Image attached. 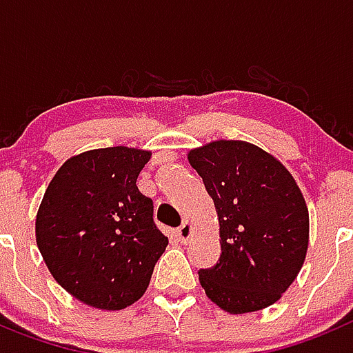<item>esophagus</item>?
Returning <instances> with one entry per match:
<instances>
[{
    "label": "esophagus",
    "instance_id": "34e87169",
    "mask_svg": "<svg viewBox=\"0 0 353 353\" xmlns=\"http://www.w3.org/2000/svg\"><path fill=\"white\" fill-rule=\"evenodd\" d=\"M192 232H194V225H192V222L185 220V222L181 223V228L176 231L177 240H179L181 243H188V240L192 238Z\"/></svg>",
    "mask_w": 353,
    "mask_h": 353
}]
</instances>
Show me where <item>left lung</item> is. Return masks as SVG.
I'll return each instance as SVG.
<instances>
[{"instance_id":"obj_1","label":"left lung","mask_w":353,"mask_h":353,"mask_svg":"<svg viewBox=\"0 0 353 353\" xmlns=\"http://www.w3.org/2000/svg\"><path fill=\"white\" fill-rule=\"evenodd\" d=\"M186 156L219 220V261L199 270L208 299L229 314L275 304L309 247V211L295 177L274 154L243 140H213Z\"/></svg>"}]
</instances>
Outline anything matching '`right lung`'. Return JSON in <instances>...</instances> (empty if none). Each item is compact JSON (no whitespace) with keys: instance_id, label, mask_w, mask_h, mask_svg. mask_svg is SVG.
<instances>
[{"instance_id":"right-lung-1","label":"right lung","mask_w":353,"mask_h":353,"mask_svg":"<svg viewBox=\"0 0 353 353\" xmlns=\"http://www.w3.org/2000/svg\"><path fill=\"white\" fill-rule=\"evenodd\" d=\"M151 154L119 145L70 156L37 211V247L46 266L90 307L121 311L134 304L167 249V236L152 222V201L137 186Z\"/></svg>"}]
</instances>
